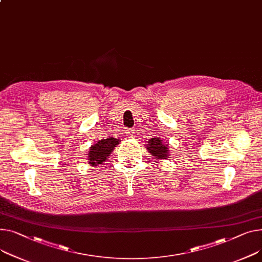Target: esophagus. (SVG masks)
I'll return each mask as SVG.
<instances>
[{
	"instance_id": "34e87169",
	"label": "esophagus",
	"mask_w": 262,
	"mask_h": 262,
	"mask_svg": "<svg viewBox=\"0 0 262 262\" xmlns=\"http://www.w3.org/2000/svg\"><path fill=\"white\" fill-rule=\"evenodd\" d=\"M136 130H135V128H127L126 129V136L128 137V138H134L135 137V135H136V133H135Z\"/></svg>"
}]
</instances>
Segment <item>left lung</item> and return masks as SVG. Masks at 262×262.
Segmentation results:
<instances>
[{"instance_id": "left-lung-1", "label": "left lung", "mask_w": 262, "mask_h": 262, "mask_svg": "<svg viewBox=\"0 0 262 262\" xmlns=\"http://www.w3.org/2000/svg\"><path fill=\"white\" fill-rule=\"evenodd\" d=\"M148 146H147V150L154 156L156 157L157 159H166L168 156V149H167V145L162 143V140H159V139L152 138L148 141Z\"/></svg>"}]
</instances>
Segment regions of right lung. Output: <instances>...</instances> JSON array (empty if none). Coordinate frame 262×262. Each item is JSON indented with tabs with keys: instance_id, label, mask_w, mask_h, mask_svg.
<instances>
[{
	"instance_id": "add662e5",
	"label": "right lung",
	"mask_w": 262,
	"mask_h": 262,
	"mask_svg": "<svg viewBox=\"0 0 262 262\" xmlns=\"http://www.w3.org/2000/svg\"><path fill=\"white\" fill-rule=\"evenodd\" d=\"M118 142V139L107 138L103 139V140H100L98 143L94 144L90 148L89 152L90 164L92 166H95L105 161L107 159V157L111 156V152L113 151L114 147H116Z\"/></svg>"
}]
</instances>
